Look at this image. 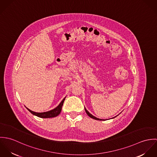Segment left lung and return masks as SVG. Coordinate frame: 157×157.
Returning a JSON list of instances; mask_svg holds the SVG:
<instances>
[{
	"label": "left lung",
	"mask_w": 157,
	"mask_h": 157,
	"mask_svg": "<svg viewBox=\"0 0 157 157\" xmlns=\"http://www.w3.org/2000/svg\"><path fill=\"white\" fill-rule=\"evenodd\" d=\"M85 111L86 112V113H87V115L90 117V118H93V119H95V120H103V119H100V118H97V117H95V116H94V115H92L91 113H90V112H88V111H87V109L85 108ZM117 116H115V117H116ZM115 117H113L112 118H115Z\"/></svg>",
	"instance_id": "8db88e82"
}]
</instances>
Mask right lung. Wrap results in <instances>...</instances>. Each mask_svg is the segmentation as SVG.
Returning <instances> with one entry per match:
<instances>
[{
  "mask_svg": "<svg viewBox=\"0 0 157 157\" xmlns=\"http://www.w3.org/2000/svg\"><path fill=\"white\" fill-rule=\"evenodd\" d=\"M65 98L66 97L63 99V100L60 102V103L56 108H54V109L52 110H51V111H47V112H34V111H32L31 110L29 109L28 108H26V109L31 112L32 114L38 117H40V118H53V117H56L57 116H58L60 113L62 111V106L63 105V103H64V101L65 100Z\"/></svg>",
  "mask_w": 157,
  "mask_h": 157,
  "instance_id": "obj_1",
  "label": "right lung"
}]
</instances>
